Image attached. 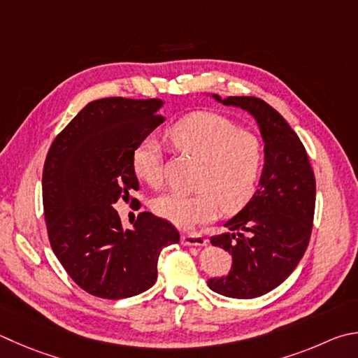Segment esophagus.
Listing matches in <instances>:
<instances>
[{
	"instance_id": "34e87169",
	"label": "esophagus",
	"mask_w": 358,
	"mask_h": 358,
	"mask_svg": "<svg viewBox=\"0 0 358 358\" xmlns=\"http://www.w3.org/2000/svg\"><path fill=\"white\" fill-rule=\"evenodd\" d=\"M181 244L183 245H206L208 239L200 235V233H186L181 236Z\"/></svg>"
}]
</instances>
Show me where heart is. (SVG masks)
<instances>
[{
	"mask_svg": "<svg viewBox=\"0 0 358 358\" xmlns=\"http://www.w3.org/2000/svg\"><path fill=\"white\" fill-rule=\"evenodd\" d=\"M175 150L200 161L194 194L169 192L153 201L157 216L183 229L208 224L219 210L238 213L255 197L266 164L259 136L216 113H194L169 129ZM131 167L136 177L159 187L164 180L161 147L145 138L134 147Z\"/></svg>",
	"mask_w": 358,
	"mask_h": 358,
	"instance_id": "b5f03b06",
	"label": "heart"
}]
</instances>
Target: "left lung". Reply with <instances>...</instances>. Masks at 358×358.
Segmentation results:
<instances>
[{
  "mask_svg": "<svg viewBox=\"0 0 358 358\" xmlns=\"http://www.w3.org/2000/svg\"><path fill=\"white\" fill-rule=\"evenodd\" d=\"M224 105L249 111L262 131L266 164L255 197L211 236L213 245L231 253L229 275L208 287L233 299H253L277 288L296 269L313 230L316 180L305 147L287 120L257 96H220Z\"/></svg>",
  "mask_w": 358,
  "mask_h": 358,
  "instance_id": "obj_1",
  "label": "left lung"
}]
</instances>
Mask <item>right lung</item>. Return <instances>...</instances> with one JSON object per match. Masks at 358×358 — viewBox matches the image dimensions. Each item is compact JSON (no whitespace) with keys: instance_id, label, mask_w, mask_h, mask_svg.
<instances>
[{"instance_id":"right-lung-1","label":"right lung","mask_w":358,"mask_h":358,"mask_svg":"<svg viewBox=\"0 0 358 358\" xmlns=\"http://www.w3.org/2000/svg\"><path fill=\"white\" fill-rule=\"evenodd\" d=\"M159 99L111 96L87 103L56 136L45 159L42 199L55 255L78 287L103 299L131 297L153 287L161 250L178 244L166 219L144 211L123 229L117 200L139 181L131 153L164 122ZM141 205V203H139Z\"/></svg>"}]
</instances>
